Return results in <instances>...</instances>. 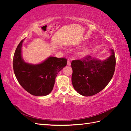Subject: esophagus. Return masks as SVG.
<instances>
[{
	"mask_svg": "<svg viewBox=\"0 0 131 131\" xmlns=\"http://www.w3.org/2000/svg\"><path fill=\"white\" fill-rule=\"evenodd\" d=\"M67 65L69 66H70L71 65V63H70V61L68 60V61H67Z\"/></svg>",
	"mask_w": 131,
	"mask_h": 131,
	"instance_id": "obj_1",
	"label": "esophagus"
}]
</instances>
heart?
Segmentation results:
<instances>
[{
	"mask_svg": "<svg viewBox=\"0 0 131 131\" xmlns=\"http://www.w3.org/2000/svg\"><path fill=\"white\" fill-rule=\"evenodd\" d=\"M90 52V48L89 47H85L82 48L79 51L78 55L80 56H85Z\"/></svg>",
	"mask_w": 131,
	"mask_h": 131,
	"instance_id": "b5f03b06",
	"label": "heart"
}]
</instances>
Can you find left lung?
<instances>
[{"label":"left lung","instance_id":"left-lung-1","mask_svg":"<svg viewBox=\"0 0 131 131\" xmlns=\"http://www.w3.org/2000/svg\"><path fill=\"white\" fill-rule=\"evenodd\" d=\"M105 60L87 56L82 60L72 62V84L77 92L91 96L103 90L112 80L115 72L116 59L113 50Z\"/></svg>","mask_w":131,"mask_h":131}]
</instances>
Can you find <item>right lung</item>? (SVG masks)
I'll list each match as a JSON object with an SVG mask.
<instances>
[{"label":"right lung","mask_w":131,"mask_h":131,"mask_svg":"<svg viewBox=\"0 0 131 131\" xmlns=\"http://www.w3.org/2000/svg\"><path fill=\"white\" fill-rule=\"evenodd\" d=\"M19 42L14 53L13 68L19 84L30 94L45 96L52 91L55 79L59 71L67 65L64 58L50 56L39 64L26 62L22 56V43Z\"/></svg>","instance_id":"obj_1"}]
</instances>
